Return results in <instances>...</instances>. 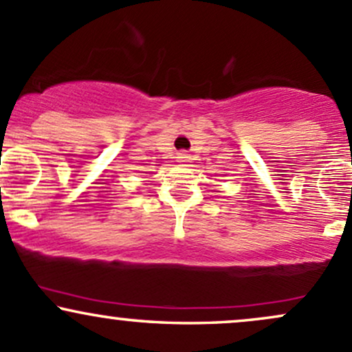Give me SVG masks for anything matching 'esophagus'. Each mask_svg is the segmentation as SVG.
I'll list each match as a JSON object with an SVG mask.
<instances>
[{
    "label": "esophagus",
    "instance_id": "34e87169",
    "mask_svg": "<svg viewBox=\"0 0 352 352\" xmlns=\"http://www.w3.org/2000/svg\"><path fill=\"white\" fill-rule=\"evenodd\" d=\"M188 160H190V157H188V155H180V157H179L180 164H187Z\"/></svg>",
    "mask_w": 352,
    "mask_h": 352
}]
</instances>
